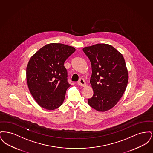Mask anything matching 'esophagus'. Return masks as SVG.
<instances>
[{"mask_svg":"<svg viewBox=\"0 0 153 153\" xmlns=\"http://www.w3.org/2000/svg\"><path fill=\"white\" fill-rule=\"evenodd\" d=\"M78 84L81 87H85L86 85L85 81L82 79H80L79 81V82H78Z\"/></svg>","mask_w":153,"mask_h":153,"instance_id":"obj_1","label":"esophagus"}]
</instances>
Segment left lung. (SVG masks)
I'll return each mask as SVG.
<instances>
[{"instance_id": "1", "label": "left lung", "mask_w": 153, "mask_h": 153, "mask_svg": "<svg viewBox=\"0 0 153 153\" xmlns=\"http://www.w3.org/2000/svg\"><path fill=\"white\" fill-rule=\"evenodd\" d=\"M92 66L90 83L94 95L88 104L97 111L112 108L127 87L128 73L123 55L108 44H97L82 49Z\"/></svg>"}]
</instances>
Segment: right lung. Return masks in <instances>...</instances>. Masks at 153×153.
I'll list each match as a JSON object with an SVG mask.
<instances>
[{"label": "right lung", "mask_w": 153, "mask_h": 153, "mask_svg": "<svg viewBox=\"0 0 153 153\" xmlns=\"http://www.w3.org/2000/svg\"><path fill=\"white\" fill-rule=\"evenodd\" d=\"M74 48L62 44H47L30 58L26 68L30 92L39 106L48 110L60 107L71 86L64 62L75 51Z\"/></svg>", "instance_id": "right-lung-1"}]
</instances>
